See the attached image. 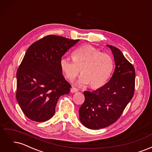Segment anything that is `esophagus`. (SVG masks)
I'll use <instances>...</instances> for the list:
<instances>
[{
	"mask_svg": "<svg viewBox=\"0 0 152 152\" xmlns=\"http://www.w3.org/2000/svg\"><path fill=\"white\" fill-rule=\"evenodd\" d=\"M78 91V89H76L75 87H72L71 89H70V92L72 93H76V92Z\"/></svg>",
	"mask_w": 152,
	"mask_h": 152,
	"instance_id": "34e87169",
	"label": "esophagus"
}]
</instances>
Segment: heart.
<instances>
[{"label":"heart","mask_w":152,"mask_h":152,"mask_svg":"<svg viewBox=\"0 0 152 152\" xmlns=\"http://www.w3.org/2000/svg\"><path fill=\"white\" fill-rule=\"evenodd\" d=\"M62 72L66 79L73 80L81 71L77 84L84 86L90 84L93 88H98L107 83L113 67L110 54L91 45H84L73 53V60L62 58L59 62Z\"/></svg>","instance_id":"b5f03b06"}]
</instances>
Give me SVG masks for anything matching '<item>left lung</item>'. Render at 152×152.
<instances>
[{
  "label": "left lung",
  "instance_id": "1",
  "mask_svg": "<svg viewBox=\"0 0 152 152\" xmlns=\"http://www.w3.org/2000/svg\"><path fill=\"white\" fill-rule=\"evenodd\" d=\"M107 45L113 55L114 73L109 82L100 88L84 92L85 102L79 109L80 121L90 129H99L115 122L134 92V66L118 48Z\"/></svg>",
  "mask_w": 152,
  "mask_h": 152
}]
</instances>
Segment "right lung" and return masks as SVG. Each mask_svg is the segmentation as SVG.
I'll return each mask as SVG.
<instances>
[{
	"label": "right lung",
	"instance_id": "right-lung-1",
	"mask_svg": "<svg viewBox=\"0 0 152 152\" xmlns=\"http://www.w3.org/2000/svg\"><path fill=\"white\" fill-rule=\"evenodd\" d=\"M79 40L50 35L27 49L16 73V99L30 120H49L59 97L70 93L71 86L63 75L59 62Z\"/></svg>",
	"mask_w": 152,
	"mask_h": 152
}]
</instances>
